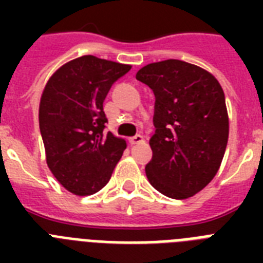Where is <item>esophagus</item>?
<instances>
[{"instance_id": "34e87169", "label": "esophagus", "mask_w": 263, "mask_h": 263, "mask_svg": "<svg viewBox=\"0 0 263 263\" xmlns=\"http://www.w3.org/2000/svg\"><path fill=\"white\" fill-rule=\"evenodd\" d=\"M144 142V138L142 135H135L129 138V143L131 144H139V143H143Z\"/></svg>"}]
</instances>
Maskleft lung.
<instances>
[{
	"label": "left lung",
	"instance_id": "1",
	"mask_svg": "<svg viewBox=\"0 0 263 263\" xmlns=\"http://www.w3.org/2000/svg\"><path fill=\"white\" fill-rule=\"evenodd\" d=\"M136 79L156 95L146 176L161 194L187 199L212 181L224 158L229 135L224 91L210 72L180 60L148 64Z\"/></svg>",
	"mask_w": 263,
	"mask_h": 263
}]
</instances>
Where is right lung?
<instances>
[{
    "label": "right lung",
    "instance_id": "add662e5",
    "mask_svg": "<svg viewBox=\"0 0 263 263\" xmlns=\"http://www.w3.org/2000/svg\"><path fill=\"white\" fill-rule=\"evenodd\" d=\"M131 65L82 55L47 80L39 102V129L47 166L72 194L92 195L110 180L127 142L111 132L103 101Z\"/></svg>",
    "mask_w": 263,
    "mask_h": 263
}]
</instances>
